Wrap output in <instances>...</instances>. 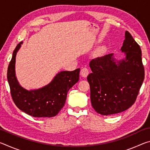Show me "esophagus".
<instances>
[{"instance_id":"34e87169","label":"esophagus","mask_w":150,"mask_h":150,"mask_svg":"<svg viewBox=\"0 0 150 150\" xmlns=\"http://www.w3.org/2000/svg\"><path fill=\"white\" fill-rule=\"evenodd\" d=\"M81 75L83 77H87L88 75V70L87 67H83L81 70Z\"/></svg>"}]
</instances>
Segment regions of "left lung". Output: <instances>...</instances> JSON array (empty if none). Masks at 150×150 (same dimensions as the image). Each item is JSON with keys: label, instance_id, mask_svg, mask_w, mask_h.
Instances as JSON below:
<instances>
[{"label": "left lung", "instance_id": "left-lung-1", "mask_svg": "<svg viewBox=\"0 0 150 150\" xmlns=\"http://www.w3.org/2000/svg\"><path fill=\"white\" fill-rule=\"evenodd\" d=\"M126 57L116 60L113 54L92 59L87 77L91 105L96 112L108 116L127 110L135 103L144 79L139 45L128 31L121 47Z\"/></svg>", "mask_w": 150, "mask_h": 150}]
</instances>
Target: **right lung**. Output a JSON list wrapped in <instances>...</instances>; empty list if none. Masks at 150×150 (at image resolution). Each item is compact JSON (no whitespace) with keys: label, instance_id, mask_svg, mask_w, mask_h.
<instances>
[{"label":"right lung","instance_id":"add662e5","mask_svg":"<svg viewBox=\"0 0 150 150\" xmlns=\"http://www.w3.org/2000/svg\"><path fill=\"white\" fill-rule=\"evenodd\" d=\"M22 43L20 42L14 50L7 71L12 100L20 110L34 117L56 116L65 105L68 91L78 82L80 69L59 72L49 84L38 89H25L19 84L15 74L16 55Z\"/></svg>","mask_w":150,"mask_h":150}]
</instances>
